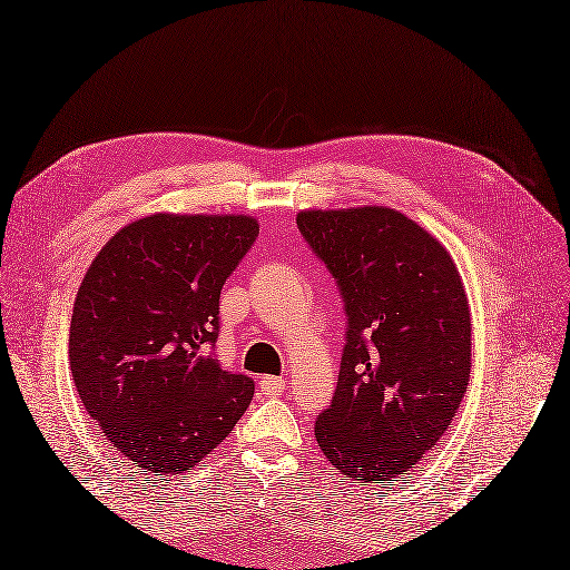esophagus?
<instances>
[{
  "label": "esophagus",
  "mask_w": 570,
  "mask_h": 570,
  "mask_svg": "<svg viewBox=\"0 0 570 570\" xmlns=\"http://www.w3.org/2000/svg\"><path fill=\"white\" fill-rule=\"evenodd\" d=\"M287 389V381L283 376H264L261 379V391L266 395H283Z\"/></svg>",
  "instance_id": "1"
}]
</instances>
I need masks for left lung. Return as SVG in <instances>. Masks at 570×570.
I'll list each match as a JSON object with an SVG mask.
<instances>
[{
  "label": "left lung",
  "instance_id": "obj_1",
  "mask_svg": "<svg viewBox=\"0 0 570 570\" xmlns=\"http://www.w3.org/2000/svg\"><path fill=\"white\" fill-rule=\"evenodd\" d=\"M297 225L347 312L341 374L316 441L350 480L397 482L445 434L468 391L463 278L432 233L389 206L309 208Z\"/></svg>",
  "mask_w": 570,
  "mask_h": 570
}]
</instances>
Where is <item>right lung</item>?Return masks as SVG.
Here are the masks:
<instances>
[{"label":"right lung","instance_id":"obj_1","mask_svg":"<svg viewBox=\"0 0 570 570\" xmlns=\"http://www.w3.org/2000/svg\"><path fill=\"white\" fill-rule=\"evenodd\" d=\"M252 215L153 213L119 229L73 302L69 364L90 420L138 470H191L233 432L254 381L208 352Z\"/></svg>","mask_w":570,"mask_h":570}]
</instances>
